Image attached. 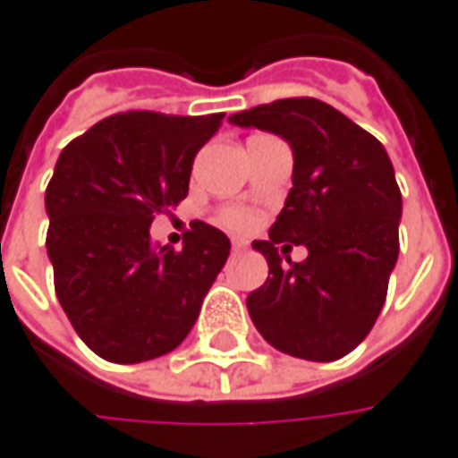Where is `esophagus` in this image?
Instances as JSON below:
<instances>
[{
	"instance_id": "obj_1",
	"label": "esophagus",
	"mask_w": 458,
	"mask_h": 458,
	"mask_svg": "<svg viewBox=\"0 0 458 458\" xmlns=\"http://www.w3.org/2000/svg\"><path fill=\"white\" fill-rule=\"evenodd\" d=\"M232 247H234V250H244V247H247V242H244V239H232Z\"/></svg>"
}]
</instances>
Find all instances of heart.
Instances as JSON below:
<instances>
[{
    "mask_svg": "<svg viewBox=\"0 0 458 458\" xmlns=\"http://www.w3.org/2000/svg\"><path fill=\"white\" fill-rule=\"evenodd\" d=\"M224 224H229V226H234V229H244V226L250 224V216H247L244 211H226V214H224Z\"/></svg>",
    "mask_w": 458,
    "mask_h": 458,
    "instance_id": "1",
    "label": "heart"
}]
</instances>
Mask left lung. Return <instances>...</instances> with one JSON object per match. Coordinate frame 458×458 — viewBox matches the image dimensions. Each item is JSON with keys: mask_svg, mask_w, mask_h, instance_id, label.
I'll return each instance as SVG.
<instances>
[{"mask_svg": "<svg viewBox=\"0 0 458 458\" xmlns=\"http://www.w3.org/2000/svg\"><path fill=\"white\" fill-rule=\"evenodd\" d=\"M229 122L277 134L293 150L285 206L270 239L252 242L270 275L247 295L250 318L283 354L342 360L377 321L400 252L393 163L377 137L318 98H280ZM293 243L309 250L303 263L290 262Z\"/></svg>", "mask_w": 458, "mask_h": 458, "instance_id": "obj_1", "label": "left lung"}]
</instances>
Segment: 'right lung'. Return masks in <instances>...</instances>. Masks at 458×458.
Here are the masks:
<instances>
[{"label":"right lung","instance_id":"obj_1","mask_svg":"<svg viewBox=\"0 0 458 458\" xmlns=\"http://www.w3.org/2000/svg\"><path fill=\"white\" fill-rule=\"evenodd\" d=\"M221 119L127 112L63 148L45 191V247L63 310L101 360L163 357L199 318L229 239L193 221L175 252L152 244L150 224L188 196L193 157Z\"/></svg>","mask_w":458,"mask_h":458}]
</instances>
